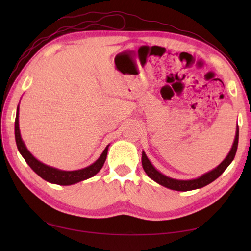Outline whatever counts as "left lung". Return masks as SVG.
<instances>
[{"label":"left lung","mask_w":251,"mask_h":251,"mask_svg":"<svg viewBox=\"0 0 251 251\" xmlns=\"http://www.w3.org/2000/svg\"><path fill=\"white\" fill-rule=\"evenodd\" d=\"M238 138H239V128L237 127V131H236V137H235V142H233V145L231 147V151H229L228 156L225 158L222 164L219 165L218 167H216L214 171H211L209 173L205 174L201 177L196 178V179H192V180H177V179H173V178H169L167 176L163 175V174L159 173L158 171H156L155 167L151 164V161L148 160L147 156L145 155V152L143 151L142 155V165L145 173L150 176L152 180H155L156 182H158L159 185L167 187V188H171L173 190H178V192H187V190H193V189H197V188H201V187L206 186L210 182L214 181L215 179L222 175V174L226 171V168L230 165L231 161L235 158L236 151H237V147H238Z\"/></svg>","instance_id":"obj_1"}]
</instances>
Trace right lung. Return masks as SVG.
Listing matches in <instances>:
<instances>
[{"label":"right lung","instance_id":"add662e5","mask_svg":"<svg viewBox=\"0 0 251 251\" xmlns=\"http://www.w3.org/2000/svg\"><path fill=\"white\" fill-rule=\"evenodd\" d=\"M15 141L16 145H18L19 151L21 155L23 156L25 161L28 164V166L31 167L34 172H35L37 175L43 178L46 181L53 182V184L57 185H72L76 184V182L82 181L87 179V178H91L99 173L106 160V156H107V151L108 146L105 148L103 154L97 159L94 164H92L91 166H88L84 169H79V171H74V172H64L59 171V169L46 166L43 163H41L37 159L34 158L31 152H29L26 147H25L24 143L21 138L20 134V127H19V107H18V114H16L15 118Z\"/></svg>","mask_w":251,"mask_h":251}]
</instances>
